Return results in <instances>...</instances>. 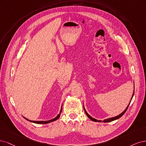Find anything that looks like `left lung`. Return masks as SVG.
Here are the masks:
<instances>
[{
  "instance_id": "left-lung-1",
  "label": "left lung",
  "mask_w": 146,
  "mask_h": 146,
  "mask_svg": "<svg viewBox=\"0 0 146 146\" xmlns=\"http://www.w3.org/2000/svg\"><path fill=\"white\" fill-rule=\"evenodd\" d=\"M133 95H134V92H133V96H132V97H131V99H132V98H133ZM130 103H129V104L128 105V106L127 107L123 113H121L120 115H117V116H115V117H111V118H109V119H106L104 120L103 121H104V123H108V122H111V121H114V120H116V119H119V117H121L122 116H123V115L125 113V111H127V110L128 107H129V105H130ZM84 110H85V112H86V113L87 116L89 117V118H90L92 121H95V122H101V121H101V120H97V119H95V118H93V117H92L91 116H90V115H89L87 113V112L86 111V110H85V109H84Z\"/></svg>"
}]
</instances>
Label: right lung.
<instances>
[{"label": "right lung", "mask_w": 146, "mask_h": 146, "mask_svg": "<svg viewBox=\"0 0 146 146\" xmlns=\"http://www.w3.org/2000/svg\"><path fill=\"white\" fill-rule=\"evenodd\" d=\"M61 111H62V108H61V110H60V113H59V114L56 116V117H54V119H51V120H49V121H30V120H29V121H30V122H32V123H36V124H47V123H51V122H53V121H56V120H57L59 117H60V113H61ZM25 119H26L27 120H28L29 121V119H27V118H25Z\"/></svg>", "instance_id": "1"}]
</instances>
